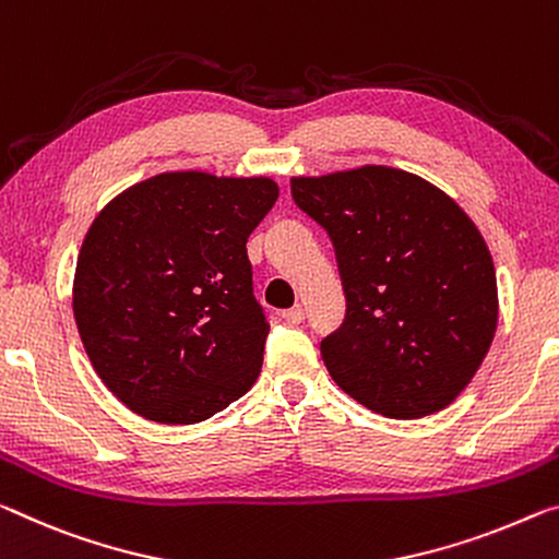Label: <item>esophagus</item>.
Here are the masks:
<instances>
[{"label":"esophagus","instance_id":"34e87169","mask_svg":"<svg viewBox=\"0 0 559 559\" xmlns=\"http://www.w3.org/2000/svg\"><path fill=\"white\" fill-rule=\"evenodd\" d=\"M283 321L290 323V325L304 323V321H306V311H304V308H300V306L288 308V311H283Z\"/></svg>","mask_w":559,"mask_h":559}]
</instances>
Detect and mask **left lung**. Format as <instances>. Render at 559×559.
Listing matches in <instances>:
<instances>
[{"mask_svg":"<svg viewBox=\"0 0 559 559\" xmlns=\"http://www.w3.org/2000/svg\"><path fill=\"white\" fill-rule=\"evenodd\" d=\"M290 193L331 236L348 300L321 343L328 373L385 418L448 407L498 328L492 255L471 216L420 176L376 164L294 176Z\"/></svg>","mask_w":559,"mask_h":559,"instance_id":"8db88e82","label":"left lung"}]
</instances>
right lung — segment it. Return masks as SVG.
I'll return each instance as SVG.
<instances>
[{
	"label": "right lung",
	"mask_w": 559,
	"mask_h": 559,
	"mask_svg": "<svg viewBox=\"0 0 559 559\" xmlns=\"http://www.w3.org/2000/svg\"><path fill=\"white\" fill-rule=\"evenodd\" d=\"M276 199L269 176L164 171L88 226L74 321L96 376L129 411L193 425L251 391L271 325L246 241Z\"/></svg>",
	"instance_id": "right-lung-1"
}]
</instances>
